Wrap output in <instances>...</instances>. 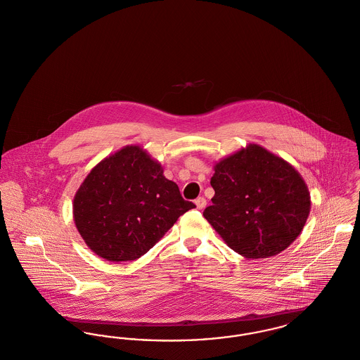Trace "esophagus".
Instances as JSON below:
<instances>
[{
	"instance_id": "esophagus-1",
	"label": "esophagus",
	"mask_w": 360,
	"mask_h": 360,
	"mask_svg": "<svg viewBox=\"0 0 360 360\" xmlns=\"http://www.w3.org/2000/svg\"><path fill=\"white\" fill-rule=\"evenodd\" d=\"M194 204L197 206V209H204L206 206V200L204 197H198V198L194 201Z\"/></svg>"
}]
</instances>
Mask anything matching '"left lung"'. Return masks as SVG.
<instances>
[{"label": "left lung", "mask_w": 360, "mask_h": 360, "mask_svg": "<svg viewBox=\"0 0 360 360\" xmlns=\"http://www.w3.org/2000/svg\"><path fill=\"white\" fill-rule=\"evenodd\" d=\"M204 217L241 257H274L301 233L310 212L302 176L282 158L250 144L214 166Z\"/></svg>", "instance_id": "left-lung-1"}]
</instances>
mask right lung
Listing matches in <instances>:
<instances>
[{
    "label": "right lung",
    "instance_id": "add662e5",
    "mask_svg": "<svg viewBox=\"0 0 360 360\" xmlns=\"http://www.w3.org/2000/svg\"><path fill=\"white\" fill-rule=\"evenodd\" d=\"M193 207L158 162L140 147L128 146L86 176L72 212L90 250L106 260L125 262L148 252Z\"/></svg>",
    "mask_w": 360,
    "mask_h": 360
}]
</instances>
